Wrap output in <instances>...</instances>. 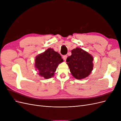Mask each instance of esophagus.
<instances>
[{"label":"esophagus","instance_id":"obj_1","mask_svg":"<svg viewBox=\"0 0 121 121\" xmlns=\"http://www.w3.org/2000/svg\"><path fill=\"white\" fill-rule=\"evenodd\" d=\"M67 58V55H65V56H63V58H64V60H66Z\"/></svg>","mask_w":121,"mask_h":121}]
</instances>
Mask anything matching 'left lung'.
<instances>
[{"label": "left lung", "mask_w": 121, "mask_h": 121, "mask_svg": "<svg viewBox=\"0 0 121 121\" xmlns=\"http://www.w3.org/2000/svg\"><path fill=\"white\" fill-rule=\"evenodd\" d=\"M93 58L91 54L80 48L72 50V55L67 58V63L73 76L82 79L88 76L93 69Z\"/></svg>", "instance_id": "left-lung-1"}]
</instances>
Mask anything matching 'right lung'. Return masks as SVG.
<instances>
[{
	"instance_id": "add662e5",
	"label": "right lung",
	"mask_w": 121,
	"mask_h": 121,
	"mask_svg": "<svg viewBox=\"0 0 121 121\" xmlns=\"http://www.w3.org/2000/svg\"><path fill=\"white\" fill-rule=\"evenodd\" d=\"M35 61L39 75L45 79H49L54 76L58 65L63 60L59 53L49 48L36 56Z\"/></svg>"
}]
</instances>
